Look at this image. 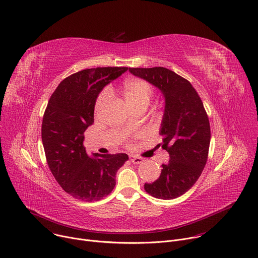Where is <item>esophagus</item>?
Masks as SVG:
<instances>
[{
    "label": "esophagus",
    "mask_w": 258,
    "mask_h": 258,
    "mask_svg": "<svg viewBox=\"0 0 258 258\" xmlns=\"http://www.w3.org/2000/svg\"><path fill=\"white\" fill-rule=\"evenodd\" d=\"M130 161L133 164H140V163L144 162V159L140 158V157H136V156H130Z\"/></svg>",
    "instance_id": "1"
}]
</instances>
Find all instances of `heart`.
<instances>
[{
    "instance_id": "heart-1",
    "label": "heart",
    "mask_w": 258,
    "mask_h": 258,
    "mask_svg": "<svg viewBox=\"0 0 258 258\" xmlns=\"http://www.w3.org/2000/svg\"><path fill=\"white\" fill-rule=\"evenodd\" d=\"M113 89L108 87L106 90H103L98 96L95 103V111L98 112L102 110L108 100L109 94H112ZM120 93L123 96L124 100L135 110L139 107H147L152 96H153V87L147 81L138 79V78H130L124 81L120 88Z\"/></svg>"
}]
</instances>
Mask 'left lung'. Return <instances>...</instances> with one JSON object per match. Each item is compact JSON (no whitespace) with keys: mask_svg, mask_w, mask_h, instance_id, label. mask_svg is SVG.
<instances>
[{"mask_svg":"<svg viewBox=\"0 0 258 258\" xmlns=\"http://www.w3.org/2000/svg\"><path fill=\"white\" fill-rule=\"evenodd\" d=\"M129 72L155 86L165 98L160 134L170 160L145 189L158 199L178 198L196 183L207 162L211 134L203 102L187 80L168 69L129 68Z\"/></svg>","mask_w":258,"mask_h":258,"instance_id":"1","label":"left lung"}]
</instances>
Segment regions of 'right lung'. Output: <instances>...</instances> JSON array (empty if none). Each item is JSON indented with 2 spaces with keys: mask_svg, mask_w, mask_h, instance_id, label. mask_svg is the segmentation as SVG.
Here are the masks:
<instances>
[{
  "mask_svg": "<svg viewBox=\"0 0 258 258\" xmlns=\"http://www.w3.org/2000/svg\"><path fill=\"white\" fill-rule=\"evenodd\" d=\"M128 68L88 69L66 78L50 97L42 123L48 166L59 185L75 199L98 201L116 185L126 154L88 156L84 132L94 122L96 99Z\"/></svg>",
  "mask_w": 258,
  "mask_h": 258,
  "instance_id": "add662e5",
  "label": "right lung"
}]
</instances>
